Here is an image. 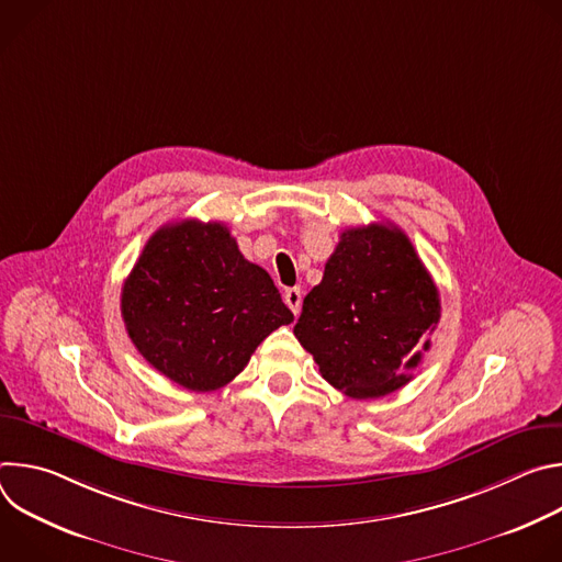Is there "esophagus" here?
Masks as SVG:
<instances>
[{
	"label": "esophagus",
	"mask_w": 562,
	"mask_h": 562,
	"mask_svg": "<svg viewBox=\"0 0 562 562\" xmlns=\"http://www.w3.org/2000/svg\"><path fill=\"white\" fill-rule=\"evenodd\" d=\"M284 302H286V306L293 311V315L297 317L300 315V308H302V291L300 289H286L284 291Z\"/></svg>",
	"instance_id": "obj_1"
}]
</instances>
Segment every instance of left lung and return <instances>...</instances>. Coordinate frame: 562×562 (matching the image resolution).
<instances>
[{"mask_svg":"<svg viewBox=\"0 0 562 562\" xmlns=\"http://www.w3.org/2000/svg\"><path fill=\"white\" fill-rule=\"evenodd\" d=\"M438 323V286L412 239L375 222L340 235L293 334L331 386L364 400L412 380Z\"/></svg>","mask_w":562,"mask_h":562,"instance_id":"8db88e82","label":"left lung"}]
</instances>
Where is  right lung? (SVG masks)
I'll list each match as a JSON object with an SVG mask.
<instances>
[{"label":"right lung","instance_id":"add662e5","mask_svg":"<svg viewBox=\"0 0 562 562\" xmlns=\"http://www.w3.org/2000/svg\"><path fill=\"white\" fill-rule=\"evenodd\" d=\"M122 317L144 360L189 391H215L258 345L293 323L271 276L222 222L182 220L150 235L122 286Z\"/></svg>","mask_w":562,"mask_h":562}]
</instances>
